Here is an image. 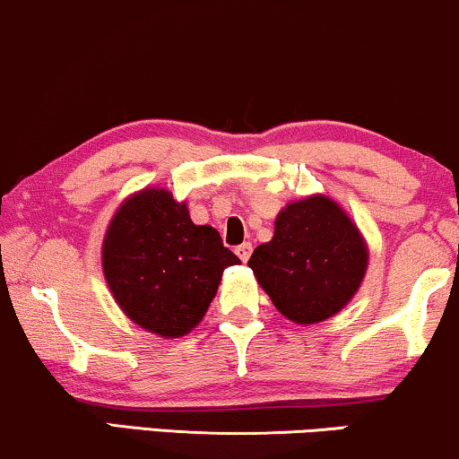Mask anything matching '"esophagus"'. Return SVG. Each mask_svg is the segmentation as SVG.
<instances>
[{
    "instance_id": "34e87169",
    "label": "esophagus",
    "mask_w": 459,
    "mask_h": 459,
    "mask_svg": "<svg viewBox=\"0 0 459 459\" xmlns=\"http://www.w3.org/2000/svg\"><path fill=\"white\" fill-rule=\"evenodd\" d=\"M235 254L241 258V263H247L249 256H252V243H241V246H237Z\"/></svg>"
}]
</instances>
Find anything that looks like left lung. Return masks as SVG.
Listing matches in <instances>:
<instances>
[{
	"label": "left lung",
	"mask_w": 459,
	"mask_h": 459,
	"mask_svg": "<svg viewBox=\"0 0 459 459\" xmlns=\"http://www.w3.org/2000/svg\"><path fill=\"white\" fill-rule=\"evenodd\" d=\"M368 247L339 203L324 195L288 203L269 243L254 249L247 266L275 309L297 324L333 317L364 280Z\"/></svg>",
	"instance_id": "1"
}]
</instances>
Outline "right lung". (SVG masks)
<instances>
[{
    "label": "right lung",
    "mask_w": 459,
    "mask_h": 459,
    "mask_svg": "<svg viewBox=\"0 0 459 459\" xmlns=\"http://www.w3.org/2000/svg\"><path fill=\"white\" fill-rule=\"evenodd\" d=\"M241 260L212 226L190 220L165 188L129 196L103 237V275L131 322L165 339L190 333L216 297L226 266Z\"/></svg>",
    "instance_id": "obj_1"
}]
</instances>
